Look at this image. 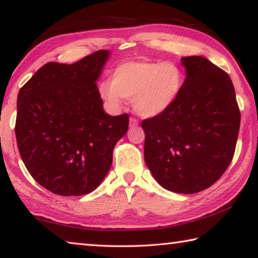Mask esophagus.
Here are the masks:
<instances>
[{
	"mask_svg": "<svg viewBox=\"0 0 258 258\" xmlns=\"http://www.w3.org/2000/svg\"><path fill=\"white\" fill-rule=\"evenodd\" d=\"M138 125H139L138 119H135L134 117H131V118H130V127H137Z\"/></svg>",
	"mask_w": 258,
	"mask_h": 258,
	"instance_id": "1",
	"label": "esophagus"
}]
</instances>
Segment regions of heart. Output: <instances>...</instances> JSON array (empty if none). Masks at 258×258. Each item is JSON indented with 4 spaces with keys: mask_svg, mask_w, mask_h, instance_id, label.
Masks as SVG:
<instances>
[{
    "mask_svg": "<svg viewBox=\"0 0 258 258\" xmlns=\"http://www.w3.org/2000/svg\"><path fill=\"white\" fill-rule=\"evenodd\" d=\"M184 84V74L176 63L130 61L117 67L111 82L100 85L101 98L113 109L132 99L134 111L143 118H155L169 110Z\"/></svg>",
    "mask_w": 258,
    "mask_h": 258,
    "instance_id": "b5f03b06",
    "label": "heart"
}]
</instances>
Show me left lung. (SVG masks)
<instances>
[{
  "label": "left lung",
  "instance_id": "obj_1",
  "mask_svg": "<svg viewBox=\"0 0 258 258\" xmlns=\"http://www.w3.org/2000/svg\"><path fill=\"white\" fill-rule=\"evenodd\" d=\"M185 80L163 115L142 121L145 160L164 189L191 195L213 185L233 158L240 111L230 76L200 55L181 58Z\"/></svg>",
  "mask_w": 258,
  "mask_h": 258
}]
</instances>
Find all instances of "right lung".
<instances>
[{"label":"right lung","mask_w":258,"mask_h":258,"mask_svg":"<svg viewBox=\"0 0 258 258\" xmlns=\"http://www.w3.org/2000/svg\"><path fill=\"white\" fill-rule=\"evenodd\" d=\"M110 56L100 50L73 64L47 62L21 87L16 138L26 168L60 196H83L101 184L128 116L103 111L97 82Z\"/></svg>","instance_id":"add662e5"}]
</instances>
